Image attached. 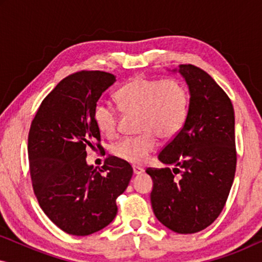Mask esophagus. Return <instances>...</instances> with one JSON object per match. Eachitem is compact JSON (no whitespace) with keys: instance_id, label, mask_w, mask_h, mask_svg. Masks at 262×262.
I'll list each match as a JSON object with an SVG mask.
<instances>
[{"instance_id":"esophagus-1","label":"esophagus","mask_w":262,"mask_h":262,"mask_svg":"<svg viewBox=\"0 0 262 262\" xmlns=\"http://www.w3.org/2000/svg\"><path fill=\"white\" fill-rule=\"evenodd\" d=\"M143 171H144V169H143L142 167H139V166H134V173H135L136 175L142 174Z\"/></svg>"}]
</instances>
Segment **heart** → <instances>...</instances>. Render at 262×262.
I'll return each mask as SVG.
<instances>
[{
    "mask_svg": "<svg viewBox=\"0 0 262 262\" xmlns=\"http://www.w3.org/2000/svg\"><path fill=\"white\" fill-rule=\"evenodd\" d=\"M118 106L125 114H138L137 131L112 145V154L132 164L145 162L157 144V136L168 141L185 126L189 112V93L181 81L137 76L116 92ZM119 108L99 101L93 111L96 126L113 136L119 123Z\"/></svg>",
    "mask_w": 262,
    "mask_h": 262,
    "instance_id": "1",
    "label": "heart"
}]
</instances>
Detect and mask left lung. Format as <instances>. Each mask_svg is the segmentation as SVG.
<instances>
[{"instance_id": "obj_1", "label": "left lung", "mask_w": 262, "mask_h": 262, "mask_svg": "<svg viewBox=\"0 0 262 262\" xmlns=\"http://www.w3.org/2000/svg\"><path fill=\"white\" fill-rule=\"evenodd\" d=\"M189 88V112L182 130L159 154L174 168H146L152 179L154 213L178 234H194L220 216L235 178V112L231 100L206 71L179 69Z\"/></svg>"}]
</instances>
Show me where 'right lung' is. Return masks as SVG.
<instances>
[{"label":"right lung","instance_id":"1","mask_svg":"<svg viewBox=\"0 0 262 262\" xmlns=\"http://www.w3.org/2000/svg\"><path fill=\"white\" fill-rule=\"evenodd\" d=\"M116 76L81 70L63 78L42 100L28 132V161L34 194L46 216L69 235L101 230L118 212L130 163L107 156L101 168L88 166L87 149H102L93 111Z\"/></svg>","mask_w":262,"mask_h":262}]
</instances>
